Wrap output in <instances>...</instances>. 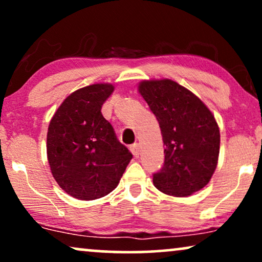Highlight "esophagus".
<instances>
[{
    "mask_svg": "<svg viewBox=\"0 0 262 262\" xmlns=\"http://www.w3.org/2000/svg\"><path fill=\"white\" fill-rule=\"evenodd\" d=\"M130 149H131V151H132V154H134L135 157H138L139 154H141V151H139V144H138V143H135L134 145H131Z\"/></svg>",
    "mask_w": 262,
    "mask_h": 262,
    "instance_id": "esophagus-1",
    "label": "esophagus"
}]
</instances>
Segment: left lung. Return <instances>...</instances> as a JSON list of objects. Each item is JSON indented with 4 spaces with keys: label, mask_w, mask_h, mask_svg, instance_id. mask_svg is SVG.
<instances>
[{
    "label": "left lung",
    "mask_w": 262,
    "mask_h": 262,
    "mask_svg": "<svg viewBox=\"0 0 262 262\" xmlns=\"http://www.w3.org/2000/svg\"><path fill=\"white\" fill-rule=\"evenodd\" d=\"M139 93L160 124L164 162L154 185L174 196L191 195L209 184L220 155V128L202 100L171 80L143 81Z\"/></svg>",
    "instance_id": "8db88e82"
}]
</instances>
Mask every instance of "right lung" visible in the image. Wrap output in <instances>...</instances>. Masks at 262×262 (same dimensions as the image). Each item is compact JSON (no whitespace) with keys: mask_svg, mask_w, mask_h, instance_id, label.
I'll return each instance as SVG.
<instances>
[{"mask_svg":"<svg viewBox=\"0 0 262 262\" xmlns=\"http://www.w3.org/2000/svg\"><path fill=\"white\" fill-rule=\"evenodd\" d=\"M113 91L107 83L78 89L50 121L46 148L51 173L76 199L94 200L112 192L132 159L101 113Z\"/></svg>","mask_w":262,"mask_h":262,"instance_id":"add662e5","label":"right lung"}]
</instances>
